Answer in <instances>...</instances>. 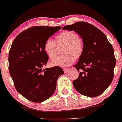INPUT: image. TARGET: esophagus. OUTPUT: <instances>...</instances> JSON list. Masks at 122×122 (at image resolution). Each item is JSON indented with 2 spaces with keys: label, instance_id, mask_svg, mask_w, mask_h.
I'll use <instances>...</instances> for the list:
<instances>
[{
  "label": "esophagus",
  "instance_id": "obj_1",
  "mask_svg": "<svg viewBox=\"0 0 122 122\" xmlns=\"http://www.w3.org/2000/svg\"><path fill=\"white\" fill-rule=\"evenodd\" d=\"M63 70H64V73H67V72L69 71V68H63Z\"/></svg>",
  "mask_w": 122,
  "mask_h": 122
}]
</instances>
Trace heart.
Segmentation results:
<instances>
[{
    "mask_svg": "<svg viewBox=\"0 0 122 122\" xmlns=\"http://www.w3.org/2000/svg\"><path fill=\"white\" fill-rule=\"evenodd\" d=\"M56 41L49 38L45 42L43 49L48 58H54L57 55V45L64 44L62 52L64 55L58 57L51 61L52 66H68L82 56L84 44L78 35L72 31H64L55 36Z\"/></svg>",
    "mask_w": 122,
    "mask_h": 122,
    "instance_id": "obj_1",
    "label": "heart"
}]
</instances>
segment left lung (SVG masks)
I'll list each match as a JSON object with an SVG mask.
<instances>
[{
  "instance_id": "obj_1",
  "label": "left lung",
  "mask_w": 122,
  "mask_h": 122,
  "mask_svg": "<svg viewBox=\"0 0 122 122\" xmlns=\"http://www.w3.org/2000/svg\"><path fill=\"white\" fill-rule=\"evenodd\" d=\"M80 36L84 52L74 66L80 72L73 80L74 88L80 94L93 98L100 95L112 82L116 58L114 49L103 32L86 22H77L62 27Z\"/></svg>"
}]
</instances>
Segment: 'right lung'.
Masks as SVG:
<instances>
[{
  "instance_id": "add662e5",
  "label": "right lung",
  "mask_w": 122,
  "mask_h": 122,
  "mask_svg": "<svg viewBox=\"0 0 122 122\" xmlns=\"http://www.w3.org/2000/svg\"><path fill=\"white\" fill-rule=\"evenodd\" d=\"M61 27L35 26L19 34L9 52V71L16 91L29 101L42 102L55 92L61 67L43 69L48 60L43 49L46 39Z\"/></svg>"
}]
</instances>
